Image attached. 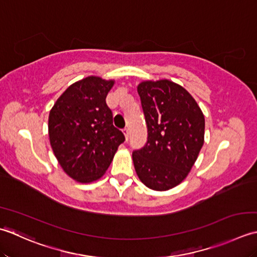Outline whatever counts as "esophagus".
<instances>
[{
	"label": "esophagus",
	"instance_id": "esophagus-1",
	"mask_svg": "<svg viewBox=\"0 0 257 257\" xmlns=\"http://www.w3.org/2000/svg\"><path fill=\"white\" fill-rule=\"evenodd\" d=\"M123 134L125 135V139L128 140V136H130V131H128V128H127V127L123 130Z\"/></svg>",
	"mask_w": 257,
	"mask_h": 257
}]
</instances>
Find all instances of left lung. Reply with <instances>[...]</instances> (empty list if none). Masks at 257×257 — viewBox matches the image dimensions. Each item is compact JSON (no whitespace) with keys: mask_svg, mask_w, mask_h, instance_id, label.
<instances>
[{"mask_svg":"<svg viewBox=\"0 0 257 257\" xmlns=\"http://www.w3.org/2000/svg\"><path fill=\"white\" fill-rule=\"evenodd\" d=\"M138 92L148 142L132 154L136 174L151 190H171L186 179L200 154L204 114L191 94L172 81H143Z\"/></svg>","mask_w":257,"mask_h":257,"instance_id":"1","label":"left lung"}]
</instances>
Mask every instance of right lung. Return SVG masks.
<instances>
[{"mask_svg": "<svg viewBox=\"0 0 257 257\" xmlns=\"http://www.w3.org/2000/svg\"><path fill=\"white\" fill-rule=\"evenodd\" d=\"M114 83L87 76L67 87L50 111L51 148L63 171L76 182L101 179L125 141L105 101Z\"/></svg>", "mask_w": 257, "mask_h": 257, "instance_id": "1", "label": "right lung"}]
</instances>
